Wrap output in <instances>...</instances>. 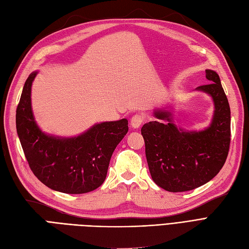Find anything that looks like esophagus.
<instances>
[{
  "instance_id": "esophagus-1",
  "label": "esophagus",
  "mask_w": 249,
  "mask_h": 249,
  "mask_svg": "<svg viewBox=\"0 0 249 249\" xmlns=\"http://www.w3.org/2000/svg\"><path fill=\"white\" fill-rule=\"evenodd\" d=\"M145 120V116L143 114H135L131 118V125L134 129H137L139 127Z\"/></svg>"
}]
</instances>
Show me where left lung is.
Returning <instances> with one entry per match:
<instances>
[{"label": "left lung", "instance_id": "obj_1", "mask_svg": "<svg viewBox=\"0 0 249 249\" xmlns=\"http://www.w3.org/2000/svg\"><path fill=\"white\" fill-rule=\"evenodd\" d=\"M209 84L197 89L213 97L212 124L201 132H184L172 124L170 113L157 111L164 122L141 127L145 155L154 182L169 192H184L212 179L227 161L231 143V109L218 74L207 70Z\"/></svg>", "mask_w": 249, "mask_h": 249}]
</instances>
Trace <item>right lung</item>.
Instances as JSON below:
<instances>
[{
  "mask_svg": "<svg viewBox=\"0 0 249 249\" xmlns=\"http://www.w3.org/2000/svg\"><path fill=\"white\" fill-rule=\"evenodd\" d=\"M36 76L28 77L17 108V131L30 168L53 190L82 194L99 188L107 177L110 159L127 133L126 119L95 124L74 138L43 134L35 124L31 109V86Z\"/></svg>",
  "mask_w": 249,
  "mask_h": 249,
  "instance_id": "1",
  "label": "right lung"
}]
</instances>
